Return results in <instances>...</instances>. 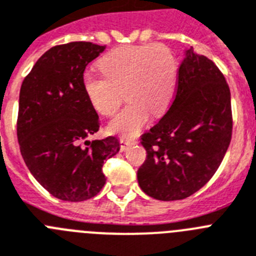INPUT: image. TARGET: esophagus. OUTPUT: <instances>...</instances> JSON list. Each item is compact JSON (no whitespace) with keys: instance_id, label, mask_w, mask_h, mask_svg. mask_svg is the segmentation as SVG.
I'll list each match as a JSON object with an SVG mask.
<instances>
[{"instance_id":"esophagus-1","label":"esophagus","mask_w":256,"mask_h":256,"mask_svg":"<svg viewBox=\"0 0 256 256\" xmlns=\"http://www.w3.org/2000/svg\"><path fill=\"white\" fill-rule=\"evenodd\" d=\"M136 142L132 140V139H128V138H121L120 139V144H121V150H126L131 144H135Z\"/></svg>"}]
</instances>
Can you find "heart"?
Here are the masks:
<instances>
[{
    "instance_id": "obj_1",
    "label": "heart",
    "mask_w": 256,
    "mask_h": 256,
    "mask_svg": "<svg viewBox=\"0 0 256 256\" xmlns=\"http://www.w3.org/2000/svg\"><path fill=\"white\" fill-rule=\"evenodd\" d=\"M103 74L88 72L82 88L99 114L112 116L122 103H130L110 122L114 134L134 136L148 121L150 112L160 116L174 96L176 63L170 48L161 44L121 46L99 60Z\"/></svg>"
}]
</instances>
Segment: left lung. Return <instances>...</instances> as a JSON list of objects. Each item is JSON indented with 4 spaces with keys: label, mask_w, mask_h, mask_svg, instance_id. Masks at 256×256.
Instances as JSON below:
<instances>
[{
    "label": "left lung",
    "mask_w": 256,
    "mask_h": 256,
    "mask_svg": "<svg viewBox=\"0 0 256 256\" xmlns=\"http://www.w3.org/2000/svg\"><path fill=\"white\" fill-rule=\"evenodd\" d=\"M230 91L212 60L188 48L178 68L174 100L142 135L146 160L138 170L144 193L161 201L192 196L220 166L232 139Z\"/></svg>",
    "instance_id": "8db88e82"
}]
</instances>
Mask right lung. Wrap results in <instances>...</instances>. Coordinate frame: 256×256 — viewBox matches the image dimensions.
I'll list each match as a JSON object with an SVG mask.
<instances>
[{
    "label": "right lung",
    "instance_id": "right-lung-1",
    "mask_svg": "<svg viewBox=\"0 0 256 256\" xmlns=\"http://www.w3.org/2000/svg\"><path fill=\"white\" fill-rule=\"evenodd\" d=\"M104 50L85 41L54 46L22 84L16 121L20 153L36 180L63 201H85L100 192L104 161L120 150L116 136L86 139L99 130L100 120L82 77Z\"/></svg>",
    "mask_w": 256,
    "mask_h": 256
}]
</instances>
